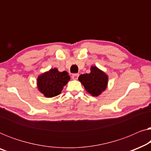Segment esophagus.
<instances>
[{
    "label": "esophagus",
    "mask_w": 151,
    "mask_h": 151,
    "mask_svg": "<svg viewBox=\"0 0 151 151\" xmlns=\"http://www.w3.org/2000/svg\"><path fill=\"white\" fill-rule=\"evenodd\" d=\"M78 77H79V74H73V75H72V79L73 80H78Z\"/></svg>",
    "instance_id": "esophagus-1"
}]
</instances>
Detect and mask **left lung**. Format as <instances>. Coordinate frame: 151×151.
Wrapping results in <instances>:
<instances>
[{
    "label": "left lung",
    "instance_id": "8db88e82",
    "mask_svg": "<svg viewBox=\"0 0 151 151\" xmlns=\"http://www.w3.org/2000/svg\"><path fill=\"white\" fill-rule=\"evenodd\" d=\"M90 69L89 73L81 74L78 80L88 93L92 96L98 97L106 89L109 76L96 66H91Z\"/></svg>",
    "mask_w": 151,
    "mask_h": 151
}]
</instances>
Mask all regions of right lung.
<instances>
[{
    "label": "right lung",
    "instance_id": "add662e5",
    "mask_svg": "<svg viewBox=\"0 0 151 151\" xmlns=\"http://www.w3.org/2000/svg\"><path fill=\"white\" fill-rule=\"evenodd\" d=\"M70 80L66 71H59L57 68L40 74L37 78V88L46 98H53L61 93L63 87Z\"/></svg>",
    "mask_w": 151,
    "mask_h": 151
}]
</instances>
